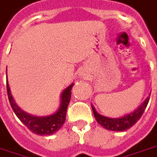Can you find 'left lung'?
<instances>
[{
  "instance_id": "left-lung-1",
  "label": "left lung",
  "mask_w": 157,
  "mask_h": 157,
  "mask_svg": "<svg viewBox=\"0 0 157 157\" xmlns=\"http://www.w3.org/2000/svg\"><path fill=\"white\" fill-rule=\"evenodd\" d=\"M151 95V94H150ZM150 95L141 104L140 107H138L137 109H135L133 112L129 113L124 117H120V118H109L102 116L100 114L96 111L94 107L92 105V109L94 112V117L98 121V123L101 125L103 128H106L110 131H125L128 128L132 127L138 121L140 120V117H142L144 109L147 106L149 100H150Z\"/></svg>"
}]
</instances>
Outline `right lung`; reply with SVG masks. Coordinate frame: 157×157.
Returning a JSON list of instances; mask_svg holds the SVG:
<instances>
[{"mask_svg": "<svg viewBox=\"0 0 157 157\" xmlns=\"http://www.w3.org/2000/svg\"><path fill=\"white\" fill-rule=\"evenodd\" d=\"M73 86L74 84L72 83L71 86H69L67 88L63 90V92L61 94L60 107L57 112L46 117H36L23 111L17 106L12 96L8 82L6 81L7 96H8L10 105L13 109L15 115L31 132L39 135H51L57 131H59L63 126L66 118V111L71 100V88Z\"/></svg>", "mask_w": 157, "mask_h": 157, "instance_id": "add662e5", "label": "right lung"}]
</instances>
